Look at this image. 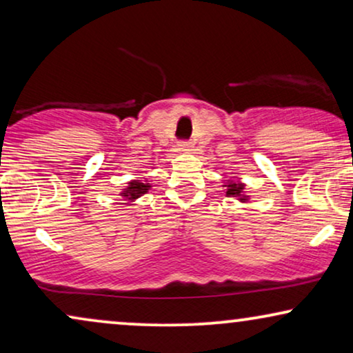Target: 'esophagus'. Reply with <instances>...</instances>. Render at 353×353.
I'll return each mask as SVG.
<instances>
[{"mask_svg":"<svg viewBox=\"0 0 353 353\" xmlns=\"http://www.w3.org/2000/svg\"><path fill=\"white\" fill-rule=\"evenodd\" d=\"M178 146H180V151H183V152L192 151V143L191 141H181L180 144H178Z\"/></svg>","mask_w":353,"mask_h":353,"instance_id":"34e87169","label":"esophagus"}]
</instances>
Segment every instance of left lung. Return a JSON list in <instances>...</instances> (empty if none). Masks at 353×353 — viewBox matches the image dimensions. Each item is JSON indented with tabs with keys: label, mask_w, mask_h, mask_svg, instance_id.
Segmentation results:
<instances>
[{
	"label": "left lung",
	"mask_w": 353,
	"mask_h": 353,
	"mask_svg": "<svg viewBox=\"0 0 353 353\" xmlns=\"http://www.w3.org/2000/svg\"><path fill=\"white\" fill-rule=\"evenodd\" d=\"M223 186L226 190V196H228V197H236V199H238L239 202H248L249 201L250 196H248L244 192V188H245L244 183L228 180Z\"/></svg>",
	"instance_id": "left-lung-1"
}]
</instances>
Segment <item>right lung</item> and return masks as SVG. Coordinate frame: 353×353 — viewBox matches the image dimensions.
<instances>
[{
  "label": "right lung",
  "instance_id": "obj_1",
  "mask_svg": "<svg viewBox=\"0 0 353 353\" xmlns=\"http://www.w3.org/2000/svg\"><path fill=\"white\" fill-rule=\"evenodd\" d=\"M151 188H152V185H151V183H148L146 178H144V180H139V178H137V180L128 181L127 188H125V190L120 192V196H122L125 201L134 202L138 199V197L146 194V192L151 190Z\"/></svg>",
  "mask_w": 353,
  "mask_h": 353
}]
</instances>
